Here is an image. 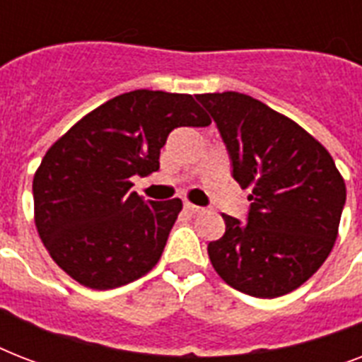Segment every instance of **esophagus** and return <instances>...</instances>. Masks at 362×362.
I'll return each mask as SVG.
<instances>
[{
	"mask_svg": "<svg viewBox=\"0 0 362 362\" xmlns=\"http://www.w3.org/2000/svg\"><path fill=\"white\" fill-rule=\"evenodd\" d=\"M184 209L187 210V212H192V214H201L204 209H201V206H197V204L189 203V201H184Z\"/></svg>",
	"mask_w": 362,
	"mask_h": 362,
	"instance_id": "34e87169",
	"label": "esophagus"
}]
</instances>
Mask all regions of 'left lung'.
Returning <instances> with one entry per match:
<instances>
[{
  "label": "left lung",
  "instance_id": "left-lung-1",
  "mask_svg": "<svg viewBox=\"0 0 362 362\" xmlns=\"http://www.w3.org/2000/svg\"><path fill=\"white\" fill-rule=\"evenodd\" d=\"M252 201L247 223L223 214L226 233L209 244L227 286L259 298L295 291L317 272L338 237L346 182L334 159L297 122L246 93H199Z\"/></svg>",
  "mask_w": 362,
  "mask_h": 362
}]
</instances>
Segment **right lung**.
Segmentation results:
<instances>
[{
  "label": "right lung",
  "instance_id": "add662e5",
  "mask_svg": "<svg viewBox=\"0 0 362 362\" xmlns=\"http://www.w3.org/2000/svg\"><path fill=\"white\" fill-rule=\"evenodd\" d=\"M210 122L189 93L133 90L59 136L33 176L37 233L59 269L90 289H115L150 272L182 201H144L131 192V176L159 169L175 127Z\"/></svg>",
  "mask_w": 362,
  "mask_h": 362
}]
</instances>
